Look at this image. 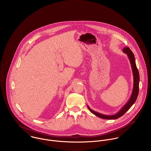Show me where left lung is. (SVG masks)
Segmentation results:
<instances>
[{"mask_svg":"<svg viewBox=\"0 0 151 151\" xmlns=\"http://www.w3.org/2000/svg\"><path fill=\"white\" fill-rule=\"evenodd\" d=\"M123 52H124L127 55V56L129 59L130 64L131 65V68L132 71V74H133V79H134V84H133V89L131 95V97L128 101V102L124 105V106L119 111H118L117 113H116L114 115H105L101 113H99L98 112H96L93 110H92L88 106V108L89 110V111L95 114V116L104 119H107V120H113V119H117L121 116H122L129 109L131 108L132 105L135 103V102L137 100V98L138 95V92H139V72L137 69L135 60L134 58V55L132 51L129 49V47H124L123 50Z\"/></svg>","mask_w":151,"mask_h":151,"instance_id":"left-lung-1","label":"left lung"}]
</instances>
